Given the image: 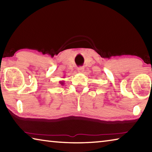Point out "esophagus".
Instances as JSON below:
<instances>
[{"instance_id": "obj_1", "label": "esophagus", "mask_w": 152, "mask_h": 152, "mask_svg": "<svg viewBox=\"0 0 152 152\" xmlns=\"http://www.w3.org/2000/svg\"><path fill=\"white\" fill-rule=\"evenodd\" d=\"M84 67H79V68H78V72L80 73L84 72Z\"/></svg>"}]
</instances>
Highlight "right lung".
I'll list each match as a JSON object with an SVG mask.
<instances>
[{"label": "right lung", "mask_w": 152, "mask_h": 152, "mask_svg": "<svg viewBox=\"0 0 152 152\" xmlns=\"http://www.w3.org/2000/svg\"><path fill=\"white\" fill-rule=\"evenodd\" d=\"M60 84H62V85H63V84H64V81H60Z\"/></svg>", "instance_id": "add662e5"}]
</instances>
